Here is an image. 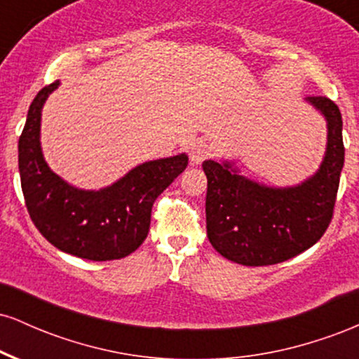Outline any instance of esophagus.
Segmentation results:
<instances>
[{
	"label": "esophagus",
	"mask_w": 359,
	"mask_h": 359,
	"mask_svg": "<svg viewBox=\"0 0 359 359\" xmlns=\"http://www.w3.org/2000/svg\"><path fill=\"white\" fill-rule=\"evenodd\" d=\"M209 155H211V145L208 142H204V140L196 142L191 148V162L194 165H199Z\"/></svg>",
	"instance_id": "34e87169"
}]
</instances>
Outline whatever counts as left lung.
Returning <instances> with one entry per match:
<instances>
[{
  "mask_svg": "<svg viewBox=\"0 0 359 359\" xmlns=\"http://www.w3.org/2000/svg\"><path fill=\"white\" fill-rule=\"evenodd\" d=\"M327 126L325 154L314 175L270 187L241 174L233 160H204L205 228L217 253L245 266L285 262L320 240L331 222L344 165L339 108L323 96L306 97Z\"/></svg>",
  "mask_w": 359,
  "mask_h": 359,
  "instance_id": "8db88e82",
  "label": "left lung"
}]
</instances>
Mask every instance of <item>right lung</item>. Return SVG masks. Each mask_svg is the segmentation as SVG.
<instances>
[{"label": "right lung", "mask_w": 359, "mask_h": 359, "mask_svg": "<svg viewBox=\"0 0 359 359\" xmlns=\"http://www.w3.org/2000/svg\"><path fill=\"white\" fill-rule=\"evenodd\" d=\"M60 86L55 81L35 96L18 142V168L28 214L48 243L64 253L93 262L125 258L145 241L151 205L185 170L179 154L131 168L100 191L65 182L45 162L40 123L45 101Z\"/></svg>", "instance_id": "add662e5"}]
</instances>
